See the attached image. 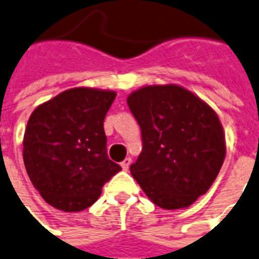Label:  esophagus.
<instances>
[{
    "label": "esophagus",
    "mask_w": 259,
    "mask_h": 259,
    "mask_svg": "<svg viewBox=\"0 0 259 259\" xmlns=\"http://www.w3.org/2000/svg\"><path fill=\"white\" fill-rule=\"evenodd\" d=\"M131 157H127V159H124L123 161H121V168H123V170H128V168H130V165H131Z\"/></svg>",
    "instance_id": "1"
}]
</instances>
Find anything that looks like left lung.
Segmentation results:
<instances>
[{
	"mask_svg": "<svg viewBox=\"0 0 259 259\" xmlns=\"http://www.w3.org/2000/svg\"><path fill=\"white\" fill-rule=\"evenodd\" d=\"M127 104L143 139L131 175L160 208H188L208 192L225 160L219 116L177 84L142 87L128 96Z\"/></svg>",
	"mask_w": 259,
	"mask_h": 259,
	"instance_id": "obj_1",
	"label": "left lung"
}]
</instances>
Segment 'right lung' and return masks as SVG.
I'll return each mask as SVG.
<instances>
[{
  "label": "right lung",
  "mask_w": 259,
  "mask_h": 259,
  "mask_svg": "<svg viewBox=\"0 0 259 259\" xmlns=\"http://www.w3.org/2000/svg\"><path fill=\"white\" fill-rule=\"evenodd\" d=\"M116 93L75 87L38 106L23 135V163L34 188L51 206L80 211L121 170L107 156L103 121Z\"/></svg>",
  "instance_id": "1"
}]
</instances>
